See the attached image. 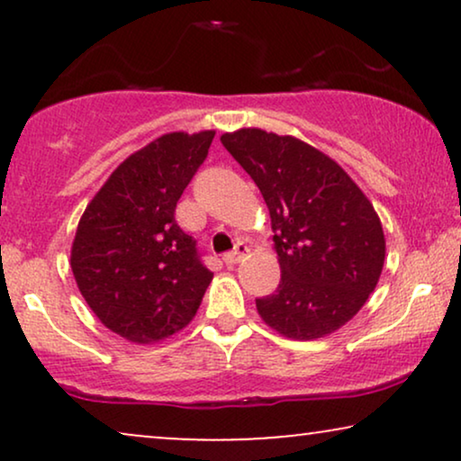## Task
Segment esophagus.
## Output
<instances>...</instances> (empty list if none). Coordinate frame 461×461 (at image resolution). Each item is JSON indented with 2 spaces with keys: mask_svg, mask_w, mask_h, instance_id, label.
I'll return each instance as SVG.
<instances>
[{
  "mask_svg": "<svg viewBox=\"0 0 461 461\" xmlns=\"http://www.w3.org/2000/svg\"><path fill=\"white\" fill-rule=\"evenodd\" d=\"M248 251H249L248 245H245V243H237L235 249L229 251V254H224L222 260H224L226 267H235V264H237L239 260H241V258H243L245 254H248Z\"/></svg>",
  "mask_w": 461,
  "mask_h": 461,
  "instance_id": "1",
  "label": "esophagus"
}]
</instances>
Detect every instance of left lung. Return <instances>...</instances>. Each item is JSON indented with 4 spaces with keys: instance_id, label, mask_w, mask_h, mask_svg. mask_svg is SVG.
<instances>
[{
    "instance_id": "1",
    "label": "left lung",
    "mask_w": 461,
    "mask_h": 461,
    "mask_svg": "<svg viewBox=\"0 0 461 461\" xmlns=\"http://www.w3.org/2000/svg\"><path fill=\"white\" fill-rule=\"evenodd\" d=\"M220 142L270 212L281 281L256 300L258 314L285 338L330 336L380 281L386 239L374 205L331 157L298 138L241 128Z\"/></svg>"
}]
</instances>
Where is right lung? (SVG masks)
Masks as SVG:
<instances>
[{
    "label": "right lung",
    "mask_w": 461,
    "mask_h": 461,
    "mask_svg": "<svg viewBox=\"0 0 461 461\" xmlns=\"http://www.w3.org/2000/svg\"><path fill=\"white\" fill-rule=\"evenodd\" d=\"M213 130L169 131L130 155L77 224L71 268L100 323L150 344L191 323L213 273L176 222L180 194L205 161Z\"/></svg>",
    "instance_id": "1"
}]
</instances>
